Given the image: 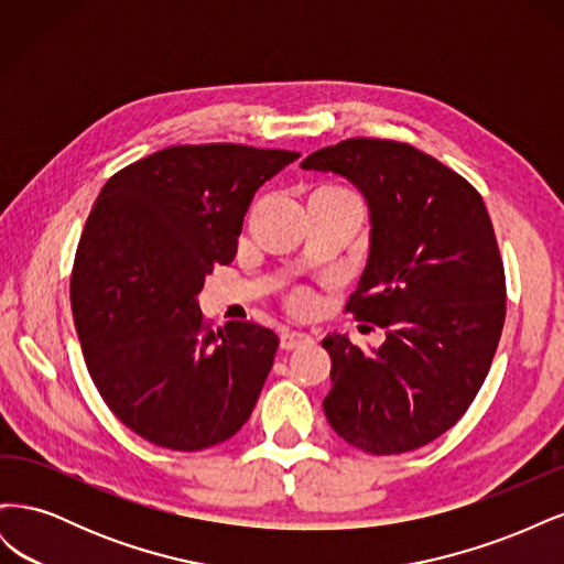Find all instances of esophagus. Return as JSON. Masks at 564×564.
Masks as SVG:
<instances>
[{"label":"esophagus","instance_id":"esophagus-1","mask_svg":"<svg viewBox=\"0 0 564 564\" xmlns=\"http://www.w3.org/2000/svg\"><path fill=\"white\" fill-rule=\"evenodd\" d=\"M280 340H282V348L284 350H294V348H301L305 344H311L313 336L305 334V332H294V329H284L280 334Z\"/></svg>","mask_w":564,"mask_h":564}]
</instances>
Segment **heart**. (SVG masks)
Listing matches in <instances>:
<instances>
[{"instance_id":"obj_1","label":"heart","mask_w":564,"mask_h":564,"mask_svg":"<svg viewBox=\"0 0 564 564\" xmlns=\"http://www.w3.org/2000/svg\"><path fill=\"white\" fill-rule=\"evenodd\" d=\"M292 305L296 311H311L315 305V296L308 292V289H299L292 296Z\"/></svg>"}]
</instances>
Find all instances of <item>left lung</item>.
Returning <instances> with one entry per match:
<instances>
[{
  "instance_id": "left-lung-1",
  "label": "left lung",
  "mask_w": 564,
  "mask_h": 564,
  "mask_svg": "<svg viewBox=\"0 0 564 564\" xmlns=\"http://www.w3.org/2000/svg\"><path fill=\"white\" fill-rule=\"evenodd\" d=\"M360 187L371 249L346 311L386 329L365 352L344 334L322 406L332 429L367 454L429 445L466 414L485 383L506 319V272L480 193L409 143L346 139L301 162Z\"/></svg>"
}]
</instances>
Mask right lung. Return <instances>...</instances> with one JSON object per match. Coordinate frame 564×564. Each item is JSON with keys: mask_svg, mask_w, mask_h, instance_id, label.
Listing matches in <instances>:
<instances>
[{"mask_svg": "<svg viewBox=\"0 0 564 564\" xmlns=\"http://www.w3.org/2000/svg\"><path fill=\"white\" fill-rule=\"evenodd\" d=\"M292 150L172 145L119 169L82 230L70 303L82 355L110 412L158 447L199 452L253 412L278 334L212 329L197 294L228 265L253 193Z\"/></svg>", "mask_w": 564, "mask_h": 564, "instance_id": "obj_1", "label": "right lung"}]
</instances>
